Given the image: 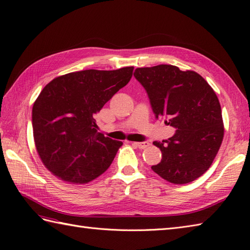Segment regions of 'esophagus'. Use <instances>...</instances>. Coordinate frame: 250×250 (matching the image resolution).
<instances>
[{"label": "esophagus", "mask_w": 250, "mask_h": 250, "mask_svg": "<svg viewBox=\"0 0 250 250\" xmlns=\"http://www.w3.org/2000/svg\"><path fill=\"white\" fill-rule=\"evenodd\" d=\"M133 144L137 147H139L140 149H145V148L150 146V143H148V142H137V143H133Z\"/></svg>", "instance_id": "esophagus-1"}]
</instances>
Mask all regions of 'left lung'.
Wrapping results in <instances>:
<instances>
[{
    "label": "left lung",
    "instance_id": "left-lung-1",
    "mask_svg": "<svg viewBox=\"0 0 250 250\" xmlns=\"http://www.w3.org/2000/svg\"><path fill=\"white\" fill-rule=\"evenodd\" d=\"M133 75L146 89L156 119L176 128L166 142H153L163 158L151 169L176 185L200 177L210 167L224 135L214 89L198 73L171 64L138 67Z\"/></svg>",
    "mask_w": 250,
    "mask_h": 250
}]
</instances>
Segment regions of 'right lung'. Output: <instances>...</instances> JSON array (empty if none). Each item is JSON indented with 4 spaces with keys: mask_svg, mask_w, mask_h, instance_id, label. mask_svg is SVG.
I'll use <instances>...</instances> for the list:
<instances>
[{
    "mask_svg": "<svg viewBox=\"0 0 250 250\" xmlns=\"http://www.w3.org/2000/svg\"><path fill=\"white\" fill-rule=\"evenodd\" d=\"M132 72L133 66L73 72L42 88L32 108L33 137L53 175L83 185L109 168L123 143L98 132L95 115L129 82Z\"/></svg>",
    "mask_w": 250,
    "mask_h": 250,
    "instance_id": "obj_1",
    "label": "right lung"
}]
</instances>
